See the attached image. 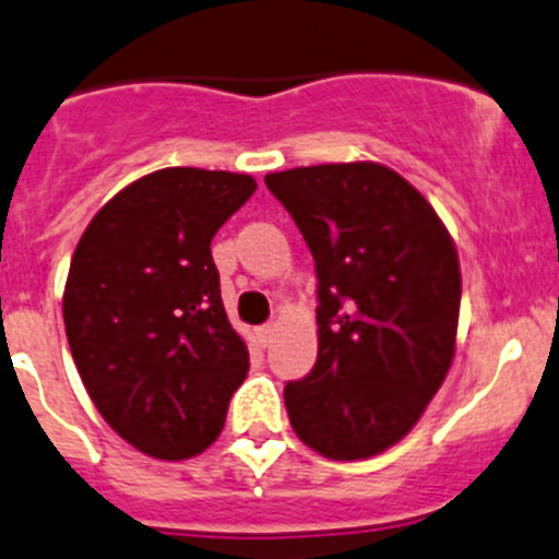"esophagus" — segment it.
Wrapping results in <instances>:
<instances>
[{
    "label": "esophagus",
    "mask_w": 559,
    "mask_h": 559,
    "mask_svg": "<svg viewBox=\"0 0 559 559\" xmlns=\"http://www.w3.org/2000/svg\"><path fill=\"white\" fill-rule=\"evenodd\" d=\"M273 336H275V322H267V325L255 328V338H259V344H262V347H267V344L273 342Z\"/></svg>",
    "instance_id": "esophagus-1"
}]
</instances>
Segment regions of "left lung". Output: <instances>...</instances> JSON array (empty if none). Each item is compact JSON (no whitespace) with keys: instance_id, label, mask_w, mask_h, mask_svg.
I'll list each match as a JSON object with an SVG mask.
<instances>
[{"instance_id":"8db88e82","label":"left lung","mask_w":559,"mask_h":559,"mask_svg":"<svg viewBox=\"0 0 559 559\" xmlns=\"http://www.w3.org/2000/svg\"><path fill=\"white\" fill-rule=\"evenodd\" d=\"M317 267V364L284 389L297 438L331 461L394 447L450 372L461 264L414 185L378 162L264 176Z\"/></svg>"}]
</instances>
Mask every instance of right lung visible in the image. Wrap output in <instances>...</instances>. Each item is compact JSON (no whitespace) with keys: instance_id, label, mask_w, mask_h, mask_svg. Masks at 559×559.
<instances>
[{"instance_id":"obj_1","label":"right lung","mask_w":559,"mask_h":559,"mask_svg":"<svg viewBox=\"0 0 559 559\" xmlns=\"http://www.w3.org/2000/svg\"><path fill=\"white\" fill-rule=\"evenodd\" d=\"M253 190L228 170H154L98 209L71 259L62 320L82 383L156 461L206 450L248 374L209 245Z\"/></svg>"}]
</instances>
